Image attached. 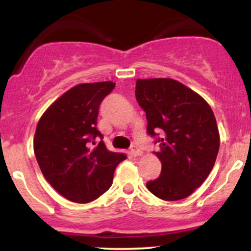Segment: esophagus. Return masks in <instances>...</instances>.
Masks as SVG:
<instances>
[{"mask_svg":"<svg viewBox=\"0 0 251 251\" xmlns=\"http://www.w3.org/2000/svg\"><path fill=\"white\" fill-rule=\"evenodd\" d=\"M131 154L133 155V157H139V155H142L143 154V152L140 151V149H138L137 146H132L131 148Z\"/></svg>","mask_w":251,"mask_h":251,"instance_id":"obj_1","label":"esophagus"}]
</instances>
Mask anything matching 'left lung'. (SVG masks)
Wrapping results in <instances>:
<instances>
[{
	"mask_svg": "<svg viewBox=\"0 0 251 251\" xmlns=\"http://www.w3.org/2000/svg\"><path fill=\"white\" fill-rule=\"evenodd\" d=\"M135 99L146 113L149 134H160L154 154L162 174L146 183L149 191L164 201L188 197L217 158L220 132L214 112L200 94L170 77L138 79Z\"/></svg>",
	"mask_w": 251,
	"mask_h": 251,
	"instance_id": "left-lung-1",
	"label": "left lung"
}]
</instances>
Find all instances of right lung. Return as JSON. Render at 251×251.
Segmentation results:
<instances>
[{"instance_id": "add662e5", "label": "right lung", "mask_w": 251, "mask_h": 251, "mask_svg": "<svg viewBox=\"0 0 251 251\" xmlns=\"http://www.w3.org/2000/svg\"><path fill=\"white\" fill-rule=\"evenodd\" d=\"M112 81L74 86L45 111L34 135V153L48 183L75 203H89L106 192L114 170L126 159L125 153L112 152L97 129L100 102L112 92ZM96 145V147H93Z\"/></svg>"}]
</instances>
